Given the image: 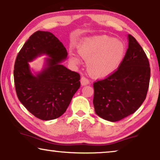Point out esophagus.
<instances>
[{"instance_id": "obj_1", "label": "esophagus", "mask_w": 160, "mask_h": 160, "mask_svg": "<svg viewBox=\"0 0 160 160\" xmlns=\"http://www.w3.org/2000/svg\"><path fill=\"white\" fill-rule=\"evenodd\" d=\"M89 84V82L87 78L84 77V76L82 77V78H81V84H82V86H86V85Z\"/></svg>"}]
</instances>
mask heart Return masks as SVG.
Listing matches in <instances>:
<instances>
[{
  "instance_id": "heart-1",
  "label": "heart",
  "mask_w": 160,
  "mask_h": 160,
  "mask_svg": "<svg viewBox=\"0 0 160 160\" xmlns=\"http://www.w3.org/2000/svg\"><path fill=\"white\" fill-rule=\"evenodd\" d=\"M79 55L87 60V69L94 78L111 76L119 68L126 53V47L122 41L107 35L85 38L77 47ZM69 60L78 65L80 59L76 54H69Z\"/></svg>"
}]
</instances>
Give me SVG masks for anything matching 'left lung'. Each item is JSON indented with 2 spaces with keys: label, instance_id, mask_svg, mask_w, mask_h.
<instances>
[{
  "label": "left lung",
  "instance_id": "1",
  "mask_svg": "<svg viewBox=\"0 0 160 160\" xmlns=\"http://www.w3.org/2000/svg\"><path fill=\"white\" fill-rule=\"evenodd\" d=\"M128 49L115 73L93 84L96 114L118 122L135 113L146 99L150 81L148 58L134 37L128 35Z\"/></svg>",
  "mask_w": 160,
  "mask_h": 160
}]
</instances>
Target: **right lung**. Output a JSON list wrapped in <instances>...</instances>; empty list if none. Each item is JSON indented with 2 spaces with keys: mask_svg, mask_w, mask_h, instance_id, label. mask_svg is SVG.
I'll list each match as a JSON object with an SVG mask.
<instances>
[{
  "mask_svg": "<svg viewBox=\"0 0 160 160\" xmlns=\"http://www.w3.org/2000/svg\"><path fill=\"white\" fill-rule=\"evenodd\" d=\"M46 55L45 64L33 72L29 62ZM68 52L52 32L36 31L30 37L17 57L14 78L17 97L32 115L41 120H52L65 112L78 88L79 74L62 63Z\"/></svg>",
  "mask_w": 160,
  "mask_h": 160,
  "instance_id": "1",
  "label": "right lung"
}]
</instances>
